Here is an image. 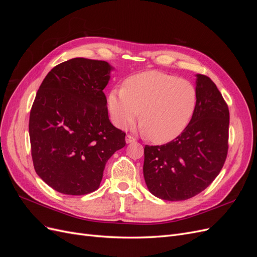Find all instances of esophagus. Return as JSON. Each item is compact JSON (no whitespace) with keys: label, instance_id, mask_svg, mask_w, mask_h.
<instances>
[{"label":"esophagus","instance_id":"obj_1","mask_svg":"<svg viewBox=\"0 0 257 257\" xmlns=\"http://www.w3.org/2000/svg\"><path fill=\"white\" fill-rule=\"evenodd\" d=\"M125 142H126V144H132V143H135V142H136V139H135L134 137H132L131 135H126V137H125Z\"/></svg>","mask_w":257,"mask_h":257}]
</instances>
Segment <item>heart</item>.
<instances>
[{"label": "heart", "mask_w": 257, "mask_h": 257, "mask_svg": "<svg viewBox=\"0 0 257 257\" xmlns=\"http://www.w3.org/2000/svg\"><path fill=\"white\" fill-rule=\"evenodd\" d=\"M194 85L178 77L157 71L131 76L124 88L108 96V109L114 125L126 128L138 118L143 132L153 143H167L180 135L195 111Z\"/></svg>", "instance_id": "heart-1"}]
</instances>
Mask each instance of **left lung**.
<instances>
[{"label": "left lung", "instance_id": "obj_1", "mask_svg": "<svg viewBox=\"0 0 257 257\" xmlns=\"http://www.w3.org/2000/svg\"><path fill=\"white\" fill-rule=\"evenodd\" d=\"M197 103L188 126L174 141L146 146L144 178L161 199L194 197L220 174L228 150L229 111L214 82L196 74Z\"/></svg>", "mask_w": 257, "mask_h": 257}]
</instances>
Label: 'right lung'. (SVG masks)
<instances>
[{
  "instance_id": "obj_1",
  "label": "right lung",
  "mask_w": 257,
  "mask_h": 257,
  "mask_svg": "<svg viewBox=\"0 0 257 257\" xmlns=\"http://www.w3.org/2000/svg\"><path fill=\"white\" fill-rule=\"evenodd\" d=\"M113 67L75 58L45 77L31 109L29 133L36 174L66 195L98 189L107 161L125 146L108 118L103 90Z\"/></svg>"
}]
</instances>
